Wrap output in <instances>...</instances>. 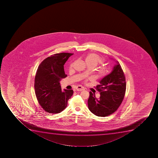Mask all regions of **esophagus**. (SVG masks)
<instances>
[{
  "label": "esophagus",
  "instance_id": "obj_1",
  "mask_svg": "<svg viewBox=\"0 0 158 158\" xmlns=\"http://www.w3.org/2000/svg\"><path fill=\"white\" fill-rule=\"evenodd\" d=\"M85 88L82 85H78L76 87V90L77 91H82L85 90Z\"/></svg>",
  "mask_w": 158,
  "mask_h": 158
}]
</instances>
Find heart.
<instances>
[{"label":"heart","mask_w":158,"mask_h":158,"mask_svg":"<svg viewBox=\"0 0 158 158\" xmlns=\"http://www.w3.org/2000/svg\"><path fill=\"white\" fill-rule=\"evenodd\" d=\"M104 61V60L102 58H101L100 56L97 55V54H95V53H91L88 55L85 58V62L87 63H90L93 64L95 66H96L99 63H102ZM73 64L72 63L70 65V69H71L73 67ZM100 74L104 75L107 73V68L103 67L100 70Z\"/></svg>","instance_id":"b5f03b06"}]
</instances>
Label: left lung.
Returning a JSON list of instances; mask_svg holds the SVG:
<instances>
[{
	"instance_id": "8db88e82",
	"label": "left lung",
	"mask_w": 158,
	"mask_h": 158,
	"mask_svg": "<svg viewBox=\"0 0 158 158\" xmlns=\"http://www.w3.org/2000/svg\"><path fill=\"white\" fill-rule=\"evenodd\" d=\"M115 62L116 64L111 73L102 79L100 84L96 86L100 92V98H97L90 92L88 100V108L91 113L99 117H106L114 113L124 97L125 77L118 62Z\"/></svg>"
}]
</instances>
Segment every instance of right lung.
Segmentation results:
<instances>
[{"instance_id": "add662e5", "label": "right lung", "mask_w": 158, "mask_h": 158, "mask_svg": "<svg viewBox=\"0 0 158 158\" xmlns=\"http://www.w3.org/2000/svg\"><path fill=\"white\" fill-rule=\"evenodd\" d=\"M73 53H61L44 60L37 69L34 89L40 105L48 113H60L67 107L73 90L62 91L60 81L67 77L64 64Z\"/></svg>"}]
</instances>
